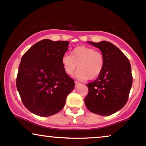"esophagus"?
Wrapping results in <instances>:
<instances>
[{"label":"esophagus","instance_id":"esophagus-1","mask_svg":"<svg viewBox=\"0 0 146 146\" xmlns=\"http://www.w3.org/2000/svg\"><path fill=\"white\" fill-rule=\"evenodd\" d=\"M75 84H76V86H78V85H79V84H80V83L78 82H77V81H75Z\"/></svg>","mask_w":146,"mask_h":146}]
</instances>
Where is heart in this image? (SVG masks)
Masks as SVG:
<instances>
[{"label": "heart", "instance_id": "1", "mask_svg": "<svg viewBox=\"0 0 146 146\" xmlns=\"http://www.w3.org/2000/svg\"><path fill=\"white\" fill-rule=\"evenodd\" d=\"M62 64L67 75L71 76L77 68L76 78L80 80L89 78L93 80L100 76L105 66V57L102 53L93 48L80 46L75 48L69 55H64Z\"/></svg>", "mask_w": 146, "mask_h": 146}]
</instances>
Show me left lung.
<instances>
[{
  "instance_id": "1",
  "label": "left lung",
  "mask_w": 146,
  "mask_h": 146,
  "mask_svg": "<svg viewBox=\"0 0 146 146\" xmlns=\"http://www.w3.org/2000/svg\"><path fill=\"white\" fill-rule=\"evenodd\" d=\"M98 48L105 57V66L96 80L86 84L89 92L84 98L89 111L110 116L127 103L132 85L131 65L127 57L111 43L87 41Z\"/></svg>"
}]
</instances>
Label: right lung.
<instances>
[{
  "instance_id": "1",
  "label": "right lung",
  "mask_w": 146,
  "mask_h": 146,
  "mask_svg": "<svg viewBox=\"0 0 146 146\" xmlns=\"http://www.w3.org/2000/svg\"><path fill=\"white\" fill-rule=\"evenodd\" d=\"M69 42L43 39L22 57L17 88L24 106L39 116H49L63 109L74 80L64 70L62 57Z\"/></svg>"
}]
</instances>
